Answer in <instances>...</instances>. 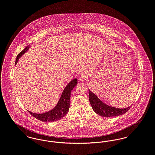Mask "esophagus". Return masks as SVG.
Here are the masks:
<instances>
[{
    "mask_svg": "<svg viewBox=\"0 0 155 155\" xmlns=\"http://www.w3.org/2000/svg\"><path fill=\"white\" fill-rule=\"evenodd\" d=\"M87 77L86 75L82 74L79 77V80L80 82H82V81H85V80H87Z\"/></svg>",
    "mask_w": 155,
    "mask_h": 155,
    "instance_id": "obj_1",
    "label": "esophagus"
}]
</instances>
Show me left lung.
<instances>
[{
	"mask_svg": "<svg viewBox=\"0 0 155 155\" xmlns=\"http://www.w3.org/2000/svg\"><path fill=\"white\" fill-rule=\"evenodd\" d=\"M89 102L93 109V110L98 115L105 117H116L124 114L128 110L130 107H128L124 109H119L114 107H111L107 104H106L101 101L92 91L89 89Z\"/></svg>",
	"mask_w": 155,
	"mask_h": 155,
	"instance_id": "8db88e82",
	"label": "left lung"
}]
</instances>
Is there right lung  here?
I'll list each match as a JSON object with an SVG mask.
<instances>
[{
  "label": "right lung",
  "mask_w": 155,
  "mask_h": 155,
  "mask_svg": "<svg viewBox=\"0 0 155 155\" xmlns=\"http://www.w3.org/2000/svg\"><path fill=\"white\" fill-rule=\"evenodd\" d=\"M30 45L27 46L24 50H22L17 56L15 60V64L18 62L19 59L22 55L27 52L30 49ZM77 84V79L75 78L72 81H70L67 85L65 88L64 89L62 94L60 96L58 103L56 106L51 110L48 112L37 114L35 113H32L30 111H28L30 114L38 120L44 121V122H52L56 121L63 118L69 110L70 103V95L71 92L74 87Z\"/></svg>",
  "instance_id": "obj_1"
}]
</instances>
